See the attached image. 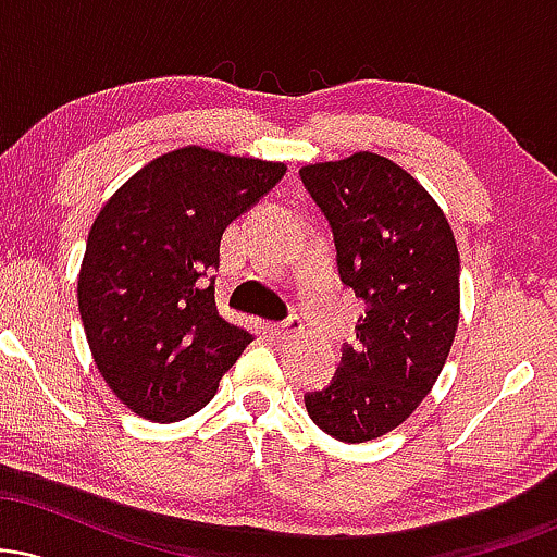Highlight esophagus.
<instances>
[{
  "label": "esophagus",
  "instance_id": "esophagus-1",
  "mask_svg": "<svg viewBox=\"0 0 557 557\" xmlns=\"http://www.w3.org/2000/svg\"><path fill=\"white\" fill-rule=\"evenodd\" d=\"M300 330H304V322H300L298 317L285 319V322L267 324V332H270V337H274V341H287V337H296Z\"/></svg>",
  "mask_w": 557,
  "mask_h": 557
}]
</instances>
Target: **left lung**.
<instances>
[{"label":"left lung","mask_w":557,"mask_h":557,"mask_svg":"<svg viewBox=\"0 0 557 557\" xmlns=\"http://www.w3.org/2000/svg\"><path fill=\"white\" fill-rule=\"evenodd\" d=\"M330 220L341 280L367 304L327 387L306 411L341 443L403 424L443 372L461 317V261L443 209L387 157L359 151L300 168Z\"/></svg>","instance_id":"8db88e82"}]
</instances>
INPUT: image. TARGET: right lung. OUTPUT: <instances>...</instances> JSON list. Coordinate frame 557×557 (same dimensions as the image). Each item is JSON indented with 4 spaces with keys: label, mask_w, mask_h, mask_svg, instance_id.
Here are the masks:
<instances>
[{
    "label": "right lung",
    "mask_w": 557,
    "mask_h": 557,
    "mask_svg": "<svg viewBox=\"0 0 557 557\" xmlns=\"http://www.w3.org/2000/svg\"><path fill=\"white\" fill-rule=\"evenodd\" d=\"M285 170L185 146L140 168L101 207L78 309L96 369L133 413L162 424L194 417L253 341L220 317L212 272L230 222Z\"/></svg>",
    "instance_id": "obj_1"
}]
</instances>
